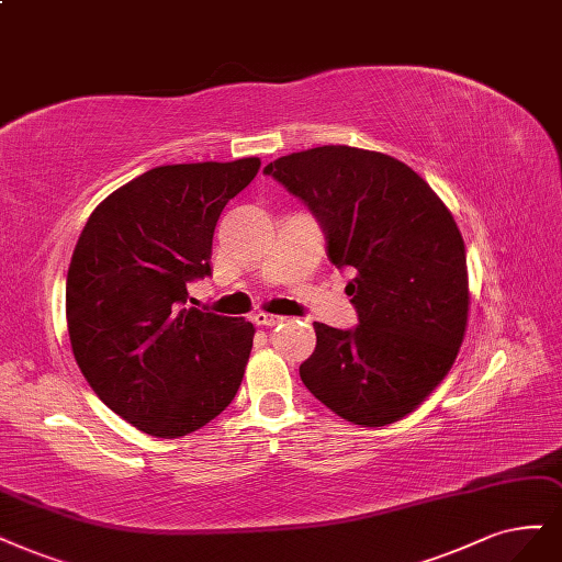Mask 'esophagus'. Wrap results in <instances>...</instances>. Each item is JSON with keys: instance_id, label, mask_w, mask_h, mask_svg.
<instances>
[{"instance_id": "34e87169", "label": "esophagus", "mask_w": 562, "mask_h": 562, "mask_svg": "<svg viewBox=\"0 0 562 562\" xmlns=\"http://www.w3.org/2000/svg\"><path fill=\"white\" fill-rule=\"evenodd\" d=\"M254 321H256V325H265V327H274V325L283 323V316H274V314H262V312H258V314L254 316Z\"/></svg>"}]
</instances>
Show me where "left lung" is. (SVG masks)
Segmentation results:
<instances>
[{"label":"left lung","instance_id":"left-lung-1","mask_svg":"<svg viewBox=\"0 0 562 562\" xmlns=\"http://www.w3.org/2000/svg\"><path fill=\"white\" fill-rule=\"evenodd\" d=\"M321 223L327 256L356 279L358 325L314 323L302 383L362 428L412 414L449 374L468 327L465 244L449 209L404 162L318 146L265 167Z\"/></svg>","mask_w":562,"mask_h":562}]
</instances>
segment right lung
<instances>
[{"mask_svg":"<svg viewBox=\"0 0 562 562\" xmlns=\"http://www.w3.org/2000/svg\"><path fill=\"white\" fill-rule=\"evenodd\" d=\"M258 158L156 167L92 211L67 272L71 351L90 389L134 428L195 432L235 400L256 327L188 306L211 277L225 204Z\"/></svg>","mask_w":562,"mask_h":562,"instance_id":"1","label":"right lung"}]
</instances>
